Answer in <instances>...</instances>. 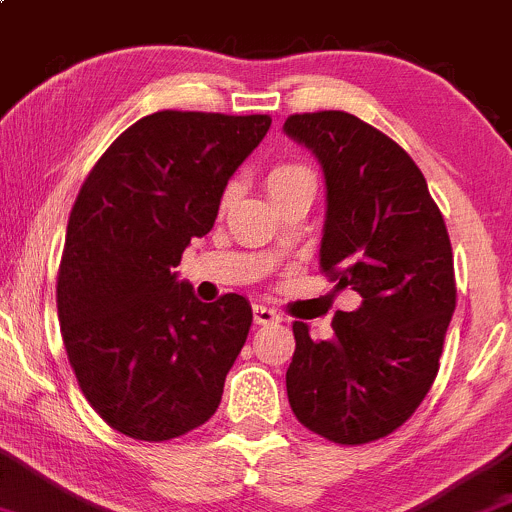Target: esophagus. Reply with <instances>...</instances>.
<instances>
[{
  "label": "esophagus",
  "mask_w": 512,
  "mask_h": 512,
  "mask_svg": "<svg viewBox=\"0 0 512 512\" xmlns=\"http://www.w3.org/2000/svg\"><path fill=\"white\" fill-rule=\"evenodd\" d=\"M278 320H280V315L276 310H271V307H266V305H254V322L256 324H273Z\"/></svg>",
  "instance_id": "34e87169"
}]
</instances>
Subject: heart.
<instances>
[{
    "label": "heart",
    "mask_w": 512,
    "mask_h": 512,
    "mask_svg": "<svg viewBox=\"0 0 512 512\" xmlns=\"http://www.w3.org/2000/svg\"><path fill=\"white\" fill-rule=\"evenodd\" d=\"M317 180L315 173L310 168L302 166V163H276L266 175V190L271 195V200H278V197L288 195V192L300 190V188H312L315 190ZM229 200H232V190L222 192V200H219V210H227Z\"/></svg>",
    "instance_id": "obj_1"
}]
</instances>
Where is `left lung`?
<instances>
[{
    "label": "left lung",
    "instance_id": "left-lung-1",
    "mask_svg": "<svg viewBox=\"0 0 512 512\" xmlns=\"http://www.w3.org/2000/svg\"><path fill=\"white\" fill-rule=\"evenodd\" d=\"M285 134L327 183L320 268L364 298L337 312L329 342L293 322L285 373L295 417L334 444H368L410 420L439 371L456 305L447 224L403 146L339 109L290 114Z\"/></svg>",
    "mask_w": 512,
    "mask_h": 512
}]
</instances>
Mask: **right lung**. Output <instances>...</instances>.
<instances>
[{"mask_svg": "<svg viewBox=\"0 0 512 512\" xmlns=\"http://www.w3.org/2000/svg\"><path fill=\"white\" fill-rule=\"evenodd\" d=\"M268 126V114L163 109L82 183L58 268L60 334L87 403L126 437L166 442L219 408L254 315L236 293L200 302L173 268Z\"/></svg>", "mask_w": 512, "mask_h": 512, "instance_id": "add662e5", "label": "right lung"}]
</instances>
